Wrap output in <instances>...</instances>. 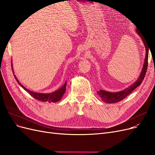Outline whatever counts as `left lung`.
<instances>
[{"instance_id":"left-lung-1","label":"left lung","mask_w":155,"mask_h":155,"mask_svg":"<svg viewBox=\"0 0 155 155\" xmlns=\"http://www.w3.org/2000/svg\"><path fill=\"white\" fill-rule=\"evenodd\" d=\"M136 30L137 31V34L141 37L145 47V54H145V61L143 63V66L142 70V72L140 73L137 81H135L133 85H131L130 87L124 89L123 91L117 92H108L104 90H100L99 91H97L98 94H99V96L101 97L102 100L104 101L106 103H108V104H114V103H117L124 99V98L127 96L131 92H133L136 88L138 87L139 85H140V84L142 83L143 79L145 78V74H146L147 69V64H148V54H149V45L147 42L144 39L143 36L141 34H140L138 30L137 29Z\"/></svg>"}]
</instances>
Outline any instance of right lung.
I'll list each match as a JSON object with an SVG mask.
<instances>
[{
    "instance_id": "1",
    "label": "right lung",
    "mask_w": 155,
    "mask_h": 155,
    "mask_svg": "<svg viewBox=\"0 0 155 155\" xmlns=\"http://www.w3.org/2000/svg\"><path fill=\"white\" fill-rule=\"evenodd\" d=\"M12 68L13 70V67H12ZM14 77H15L16 81L18 82V83L25 89V90L28 92L33 97H34L35 99L39 100L43 102H48V103H51V102H57L58 101H59L61 99L63 94L65 92V91H66V85H67V83L65 82V83L64 84V85L63 87H61L60 88H59L58 91H56L55 92H53L51 93H48V94H44V93H37V92H34L30 91L28 89L26 88L25 87H23L21 83L18 81V80L17 79V78H16V76L14 75Z\"/></svg>"
}]
</instances>
